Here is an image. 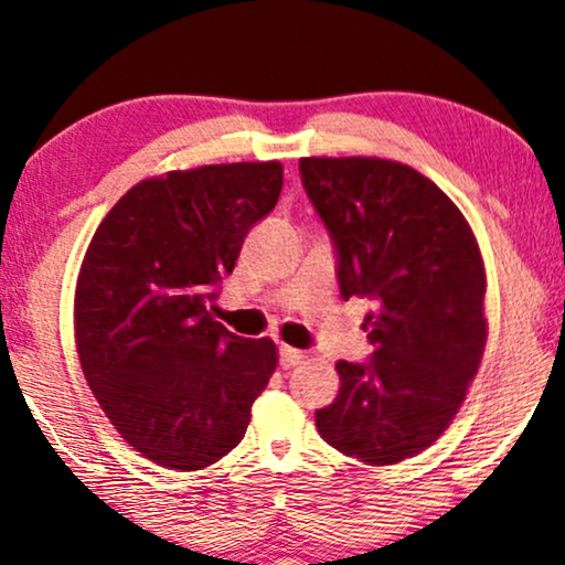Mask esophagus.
<instances>
[{
	"label": "esophagus",
	"instance_id": "1",
	"mask_svg": "<svg viewBox=\"0 0 565 565\" xmlns=\"http://www.w3.org/2000/svg\"><path fill=\"white\" fill-rule=\"evenodd\" d=\"M302 360H305V354L299 352V349L287 347V344L278 347V362H281V367H295Z\"/></svg>",
	"mask_w": 565,
	"mask_h": 565
}]
</instances>
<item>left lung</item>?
Returning <instances> with one entry per match:
<instances>
[{
	"label": "left lung",
	"mask_w": 565,
	"mask_h": 565,
	"mask_svg": "<svg viewBox=\"0 0 565 565\" xmlns=\"http://www.w3.org/2000/svg\"><path fill=\"white\" fill-rule=\"evenodd\" d=\"M299 174L333 242L341 297L373 302V354L335 362L339 396L316 412L318 433L375 467L409 459L451 425L480 367V247L451 198L404 163L299 159Z\"/></svg>",
	"instance_id": "8db88e82"
}]
</instances>
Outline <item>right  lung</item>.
Masks as SVG:
<instances>
[{
    "label": "right lung",
    "mask_w": 565,
    "mask_h": 565,
    "mask_svg": "<svg viewBox=\"0 0 565 565\" xmlns=\"http://www.w3.org/2000/svg\"><path fill=\"white\" fill-rule=\"evenodd\" d=\"M278 161L169 171L106 213L75 291V341L93 396L135 451L195 472L245 438L276 370L270 339L213 318L242 242L281 195Z\"/></svg>",
    "instance_id": "add662e5"
}]
</instances>
